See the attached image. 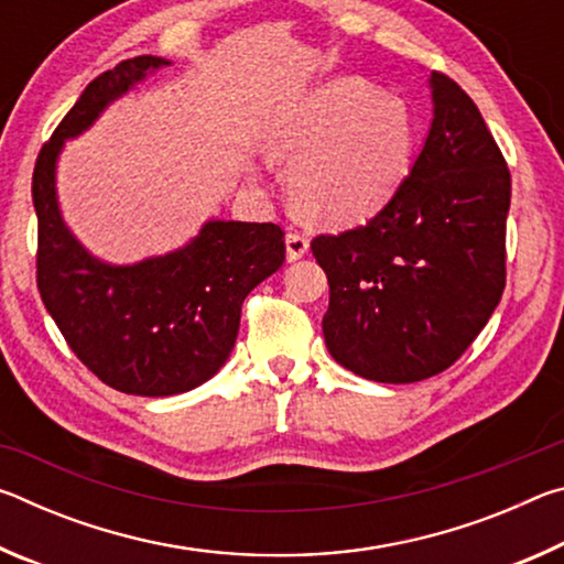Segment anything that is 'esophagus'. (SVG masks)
Returning a JSON list of instances; mask_svg holds the SVG:
<instances>
[{"instance_id":"esophagus-1","label":"esophagus","mask_w":564,"mask_h":564,"mask_svg":"<svg viewBox=\"0 0 564 564\" xmlns=\"http://www.w3.org/2000/svg\"><path fill=\"white\" fill-rule=\"evenodd\" d=\"M308 236L301 231H289L285 234V251H289V261H299L308 253Z\"/></svg>"}]
</instances>
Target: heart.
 <instances>
[{"instance_id":"heart-1","label":"heart","mask_w":564,"mask_h":564,"mask_svg":"<svg viewBox=\"0 0 564 564\" xmlns=\"http://www.w3.org/2000/svg\"><path fill=\"white\" fill-rule=\"evenodd\" d=\"M415 144L408 104L360 79L313 89L269 131V154L293 164L295 208L323 224L378 214L408 178Z\"/></svg>"}]
</instances>
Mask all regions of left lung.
Segmentation results:
<instances>
[{"mask_svg": "<svg viewBox=\"0 0 564 564\" xmlns=\"http://www.w3.org/2000/svg\"><path fill=\"white\" fill-rule=\"evenodd\" d=\"M431 84V133L398 194L368 224L311 241L330 285V356L378 383L451 368L505 291L510 169L460 84L441 72Z\"/></svg>", "mask_w": 564, "mask_h": 564, "instance_id": "obj_1", "label": "left lung"}]
</instances>
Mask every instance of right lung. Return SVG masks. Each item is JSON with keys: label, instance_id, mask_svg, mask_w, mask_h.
<instances>
[{"label": "right lung", "instance_id": "add662e5", "mask_svg": "<svg viewBox=\"0 0 564 564\" xmlns=\"http://www.w3.org/2000/svg\"><path fill=\"white\" fill-rule=\"evenodd\" d=\"M169 64L133 56L101 72L42 147L32 176L36 289L66 346L101 383L129 395H176L202 386L231 352L241 305L285 259L275 224L208 221L181 251L137 265H107L64 226L54 164L111 99Z\"/></svg>", "mask_w": 564, "mask_h": 564}]
</instances>
